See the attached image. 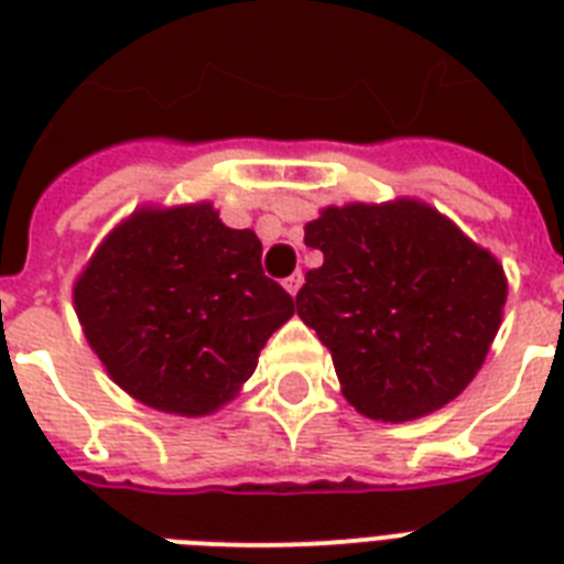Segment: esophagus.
<instances>
[{
    "instance_id": "1",
    "label": "esophagus",
    "mask_w": 564,
    "mask_h": 564,
    "mask_svg": "<svg viewBox=\"0 0 564 564\" xmlns=\"http://www.w3.org/2000/svg\"><path fill=\"white\" fill-rule=\"evenodd\" d=\"M301 283H304V274H301V272H292L290 278H286V281H283V290L290 292V295H299Z\"/></svg>"
}]
</instances>
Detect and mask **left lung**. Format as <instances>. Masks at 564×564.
Listing matches in <instances>:
<instances>
[{"mask_svg": "<svg viewBox=\"0 0 564 564\" xmlns=\"http://www.w3.org/2000/svg\"><path fill=\"white\" fill-rule=\"evenodd\" d=\"M325 254L295 295L345 401L375 421L421 419L471 383L498 336V257L419 198L325 207L304 225Z\"/></svg>", "mask_w": 564, "mask_h": 564, "instance_id": "left-lung-1", "label": "left lung"}]
</instances>
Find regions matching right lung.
<instances>
[{"label": "right lung", "instance_id": "right-lung-1", "mask_svg": "<svg viewBox=\"0 0 564 564\" xmlns=\"http://www.w3.org/2000/svg\"><path fill=\"white\" fill-rule=\"evenodd\" d=\"M254 230L210 202L140 207L93 251L73 286L110 380L152 410L202 419L234 401L295 301L265 278Z\"/></svg>", "mask_w": 564, "mask_h": 564}]
</instances>
